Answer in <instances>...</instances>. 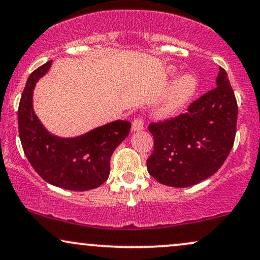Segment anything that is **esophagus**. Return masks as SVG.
Masks as SVG:
<instances>
[{
    "mask_svg": "<svg viewBox=\"0 0 260 260\" xmlns=\"http://www.w3.org/2000/svg\"><path fill=\"white\" fill-rule=\"evenodd\" d=\"M142 129H144V122H143L142 118H139V117L134 118V121L132 123V131H133V132H139V131H142Z\"/></svg>",
    "mask_w": 260,
    "mask_h": 260,
    "instance_id": "34e87169",
    "label": "esophagus"
}]
</instances>
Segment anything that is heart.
<instances>
[{"instance_id":"obj_1","label":"heart","mask_w":260,"mask_h":260,"mask_svg":"<svg viewBox=\"0 0 260 260\" xmlns=\"http://www.w3.org/2000/svg\"><path fill=\"white\" fill-rule=\"evenodd\" d=\"M176 68L168 69V74H176ZM199 89V81L195 75L183 74L178 76L171 84L157 108V115L161 118L178 116L196 95Z\"/></svg>"}]
</instances>
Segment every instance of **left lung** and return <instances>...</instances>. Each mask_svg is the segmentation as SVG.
Wrapping results in <instances>:
<instances>
[{"label":"left lung","mask_w":260,"mask_h":260,"mask_svg":"<svg viewBox=\"0 0 260 260\" xmlns=\"http://www.w3.org/2000/svg\"><path fill=\"white\" fill-rule=\"evenodd\" d=\"M217 87L192 103L186 114L150 123L154 152L146 161L151 177L165 185L187 187L223 166L234 145L237 103L228 74L219 68Z\"/></svg>","instance_id":"obj_1"}]
</instances>
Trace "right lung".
<instances>
[{"label":"right lung","mask_w":260,"mask_h":260,"mask_svg":"<svg viewBox=\"0 0 260 260\" xmlns=\"http://www.w3.org/2000/svg\"><path fill=\"white\" fill-rule=\"evenodd\" d=\"M52 60L30 75L18 109L19 137L25 156L39 176L52 185L73 191L95 189L110 174L112 152L129 134L131 122L117 120L89 132L62 138L46 129L34 111V89Z\"/></svg>","instance_id":"obj_1"}]
</instances>
